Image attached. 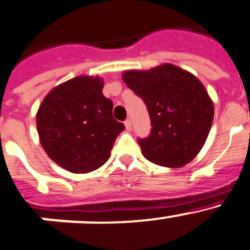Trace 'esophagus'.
I'll return each mask as SVG.
<instances>
[{
    "mask_svg": "<svg viewBox=\"0 0 250 250\" xmlns=\"http://www.w3.org/2000/svg\"><path fill=\"white\" fill-rule=\"evenodd\" d=\"M125 128H127L128 130H130V129H132V121H130L129 118H128V120H125Z\"/></svg>",
    "mask_w": 250,
    "mask_h": 250,
    "instance_id": "34e87169",
    "label": "esophagus"
}]
</instances>
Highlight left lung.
Returning <instances> with one entry per match:
<instances>
[{
  "mask_svg": "<svg viewBox=\"0 0 250 250\" xmlns=\"http://www.w3.org/2000/svg\"><path fill=\"white\" fill-rule=\"evenodd\" d=\"M122 78L149 113V136L138 139L143 156L163 167L189 163L206 143L214 116L203 84L169 63L149 71H127Z\"/></svg>",
  "mask_w": 250,
  "mask_h": 250,
  "instance_id": "1",
  "label": "left lung"
}]
</instances>
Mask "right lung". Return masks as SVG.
<instances>
[{"label":"right lung","instance_id":"1","mask_svg":"<svg viewBox=\"0 0 250 250\" xmlns=\"http://www.w3.org/2000/svg\"><path fill=\"white\" fill-rule=\"evenodd\" d=\"M100 77L78 76L55 87L37 112L40 141L53 162L72 173H88L109 158L125 125L113 118V103Z\"/></svg>","mask_w":250,"mask_h":250}]
</instances>
